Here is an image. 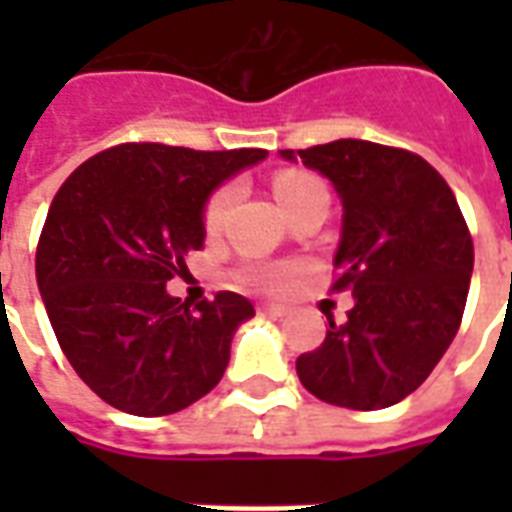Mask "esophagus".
<instances>
[{"mask_svg": "<svg viewBox=\"0 0 512 512\" xmlns=\"http://www.w3.org/2000/svg\"><path fill=\"white\" fill-rule=\"evenodd\" d=\"M260 312H263V315H271V318H285V315H288V307H282V304H260Z\"/></svg>", "mask_w": 512, "mask_h": 512, "instance_id": "34e87169", "label": "esophagus"}]
</instances>
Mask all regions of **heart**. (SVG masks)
I'll list each match as a JSON object with an SVG mask.
<instances>
[{
	"mask_svg": "<svg viewBox=\"0 0 512 512\" xmlns=\"http://www.w3.org/2000/svg\"><path fill=\"white\" fill-rule=\"evenodd\" d=\"M323 183L318 178H312L307 172H296V169H290V172H279L277 178H274V194H277L279 205L290 211L293 205H299L301 200H307L312 194H321ZM235 202V189L233 186H224L213 194L208 205H205V227H208V233H216L219 227H222L224 216L230 211V205ZM246 279L252 282V285H260V288L268 290H277L285 288L290 279L288 268H257V271H249Z\"/></svg>",
	"mask_w": 512,
	"mask_h": 512,
	"instance_id": "obj_1",
	"label": "heart"
}]
</instances>
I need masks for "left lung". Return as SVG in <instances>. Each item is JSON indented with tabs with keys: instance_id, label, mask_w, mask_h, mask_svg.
<instances>
[{
	"instance_id": "obj_1",
	"label": "left lung",
	"mask_w": 512,
	"mask_h": 512,
	"mask_svg": "<svg viewBox=\"0 0 512 512\" xmlns=\"http://www.w3.org/2000/svg\"><path fill=\"white\" fill-rule=\"evenodd\" d=\"M279 156L321 172L343 202L334 288L354 296L348 321H329L321 348L296 359L301 384L332 406H395L461 326L474 246L455 194L425 158L365 139Z\"/></svg>"
}]
</instances>
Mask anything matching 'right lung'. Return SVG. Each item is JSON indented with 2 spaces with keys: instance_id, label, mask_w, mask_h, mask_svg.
Masks as SVG:
<instances>
[{
  "instance_id": "right-lung-1",
  "label": "right lung",
  "mask_w": 512,
  "mask_h": 512,
  "mask_svg": "<svg viewBox=\"0 0 512 512\" xmlns=\"http://www.w3.org/2000/svg\"><path fill=\"white\" fill-rule=\"evenodd\" d=\"M266 156L260 147L117 145L62 183L35 277L62 354L109 406L164 417L222 381L252 301L224 290L189 310L167 282L205 244L213 191Z\"/></svg>"
}]
</instances>
